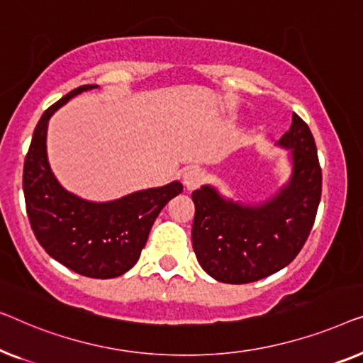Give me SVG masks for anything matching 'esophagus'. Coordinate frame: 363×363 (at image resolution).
<instances>
[{
  "label": "esophagus",
  "mask_w": 363,
  "mask_h": 363,
  "mask_svg": "<svg viewBox=\"0 0 363 363\" xmlns=\"http://www.w3.org/2000/svg\"><path fill=\"white\" fill-rule=\"evenodd\" d=\"M202 181H203V172L199 169V167H187V169L184 171L182 182L189 191H192V189L201 186Z\"/></svg>",
  "instance_id": "34e87169"
}]
</instances>
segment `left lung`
Masks as SVG:
<instances>
[{
	"mask_svg": "<svg viewBox=\"0 0 363 363\" xmlns=\"http://www.w3.org/2000/svg\"><path fill=\"white\" fill-rule=\"evenodd\" d=\"M277 146L288 151L289 176L264 201H235L213 184L192 192V247L203 272L217 281L253 283L279 272L313 228L323 189L313 133L293 113Z\"/></svg>",
	"mask_w": 363,
	"mask_h": 363,
	"instance_id": "8db88e82",
	"label": "left lung"
}]
</instances>
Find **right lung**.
<instances>
[{
  "instance_id": "right-lung-1",
  "label": "right lung",
  "mask_w": 363,
  "mask_h": 363,
  "mask_svg": "<svg viewBox=\"0 0 363 363\" xmlns=\"http://www.w3.org/2000/svg\"><path fill=\"white\" fill-rule=\"evenodd\" d=\"M94 89L99 85L74 89L40 116L24 161L23 189L30 227L40 247L82 277L110 279L135 267L156 217L182 192V184L172 181L95 202L67 191L57 181L48 157L49 120L74 96Z\"/></svg>"
}]
</instances>
